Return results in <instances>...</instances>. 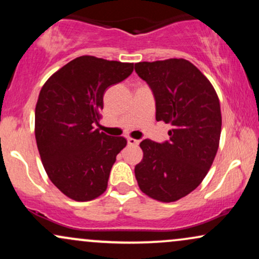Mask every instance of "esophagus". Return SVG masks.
<instances>
[{"label": "esophagus", "mask_w": 259, "mask_h": 259, "mask_svg": "<svg viewBox=\"0 0 259 259\" xmlns=\"http://www.w3.org/2000/svg\"><path fill=\"white\" fill-rule=\"evenodd\" d=\"M139 142H140L139 140H136V139H133V138L127 139V145H130V146H138Z\"/></svg>", "instance_id": "obj_1"}]
</instances>
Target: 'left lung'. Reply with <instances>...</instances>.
<instances>
[{
	"instance_id": "1",
	"label": "left lung",
	"mask_w": 259,
	"mask_h": 259,
	"mask_svg": "<svg viewBox=\"0 0 259 259\" xmlns=\"http://www.w3.org/2000/svg\"><path fill=\"white\" fill-rule=\"evenodd\" d=\"M135 72L156 100V119L170 124L169 141L144 140L136 164L139 187L148 197L174 202L202 183L217 154L222 132L218 95L210 81L183 58L140 62Z\"/></svg>"
}]
</instances>
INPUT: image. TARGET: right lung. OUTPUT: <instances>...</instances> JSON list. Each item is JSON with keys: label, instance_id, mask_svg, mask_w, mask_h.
<instances>
[{"label": "right lung", "instance_id": "right-lung-1", "mask_svg": "<svg viewBox=\"0 0 259 259\" xmlns=\"http://www.w3.org/2000/svg\"><path fill=\"white\" fill-rule=\"evenodd\" d=\"M134 63L81 56L45 82L35 108V138L45 170L61 192L74 201L106 191L123 136L95 129L107 88L126 79Z\"/></svg>", "mask_w": 259, "mask_h": 259}]
</instances>
